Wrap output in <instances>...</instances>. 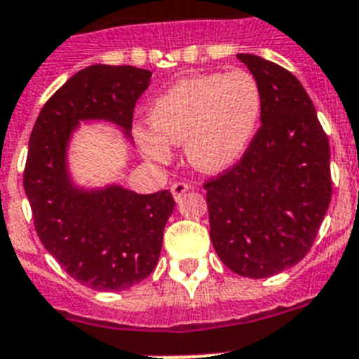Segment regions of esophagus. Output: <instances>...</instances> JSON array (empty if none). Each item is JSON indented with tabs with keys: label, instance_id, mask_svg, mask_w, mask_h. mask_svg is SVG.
<instances>
[{
	"label": "esophagus",
	"instance_id": "1",
	"mask_svg": "<svg viewBox=\"0 0 359 359\" xmlns=\"http://www.w3.org/2000/svg\"><path fill=\"white\" fill-rule=\"evenodd\" d=\"M191 189V186L186 184V182H175L173 186H171V195H173L175 201H180V197L186 194V191H189Z\"/></svg>",
	"mask_w": 359,
	"mask_h": 359
}]
</instances>
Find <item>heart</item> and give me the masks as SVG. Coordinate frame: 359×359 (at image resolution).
<instances>
[{
    "label": "heart",
    "instance_id": "1",
    "mask_svg": "<svg viewBox=\"0 0 359 359\" xmlns=\"http://www.w3.org/2000/svg\"><path fill=\"white\" fill-rule=\"evenodd\" d=\"M261 118V91L246 71L197 74L171 86L149 107V126L135 137L144 155L168 161L184 144L195 170L219 173L243 158Z\"/></svg>",
    "mask_w": 359,
    "mask_h": 359
}]
</instances>
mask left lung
I'll return each mask as SVG.
<instances>
[{"instance_id":"8db88e82","label":"left lung","mask_w":359,"mask_h":359,"mask_svg":"<svg viewBox=\"0 0 359 359\" xmlns=\"http://www.w3.org/2000/svg\"><path fill=\"white\" fill-rule=\"evenodd\" d=\"M261 91V128L230 171L204 184L210 239L231 272L264 279L309 254L332 197L330 147L292 72L237 54Z\"/></svg>"}]
</instances>
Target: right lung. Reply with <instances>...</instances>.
Listing matches in <instances>:
<instances>
[{"instance_id": "right-lung-1", "label": "right lung", "mask_w": 359, "mask_h": 359, "mask_svg": "<svg viewBox=\"0 0 359 359\" xmlns=\"http://www.w3.org/2000/svg\"><path fill=\"white\" fill-rule=\"evenodd\" d=\"M149 82L147 69L89 65L47 100L29 140L23 188L36 233L69 276L95 290H126L155 270L175 201L168 189L76 184L69 147L82 122L111 123L133 144L135 104Z\"/></svg>"}]
</instances>
